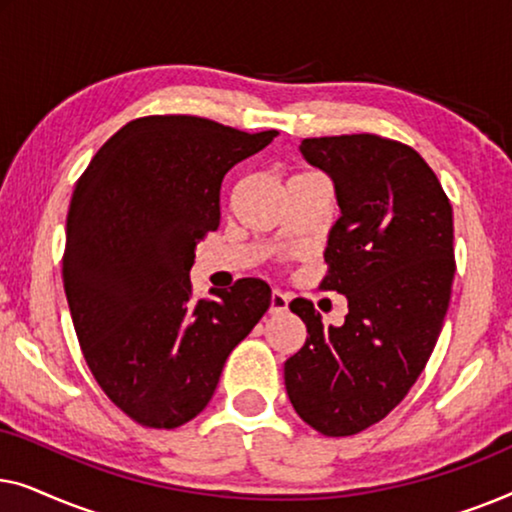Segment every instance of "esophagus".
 Segmentation results:
<instances>
[{
	"label": "esophagus",
	"mask_w": 512,
	"mask_h": 512,
	"mask_svg": "<svg viewBox=\"0 0 512 512\" xmlns=\"http://www.w3.org/2000/svg\"><path fill=\"white\" fill-rule=\"evenodd\" d=\"M286 307H289V296L282 291H272L270 293V314H282L286 312Z\"/></svg>",
	"instance_id": "34e87169"
}]
</instances>
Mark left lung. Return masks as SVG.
I'll use <instances>...</instances> for the list:
<instances>
[{"mask_svg": "<svg viewBox=\"0 0 512 512\" xmlns=\"http://www.w3.org/2000/svg\"><path fill=\"white\" fill-rule=\"evenodd\" d=\"M328 174L340 219L328 233L321 289L347 298L342 326L291 300L307 340L284 363L286 394L324 436H354L389 415L436 347L454 279L452 205L415 149L377 135L300 142Z\"/></svg>", "mask_w": 512, "mask_h": 512, "instance_id": "left-lung-1", "label": "left lung"}]
</instances>
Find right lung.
Here are the masks:
<instances>
[{
  "label": "right lung",
  "mask_w": 512,
  "mask_h": 512,
  "mask_svg": "<svg viewBox=\"0 0 512 512\" xmlns=\"http://www.w3.org/2000/svg\"><path fill=\"white\" fill-rule=\"evenodd\" d=\"M277 130L200 116L123 125L76 181L62 279L83 356L104 394L151 429H177L214 396L223 363L270 307L240 279L195 300V247L219 228L221 181Z\"/></svg>",
  "instance_id": "add662e5"
}]
</instances>
